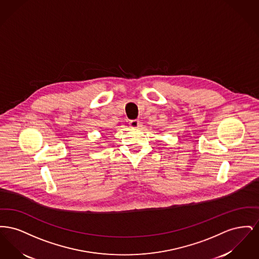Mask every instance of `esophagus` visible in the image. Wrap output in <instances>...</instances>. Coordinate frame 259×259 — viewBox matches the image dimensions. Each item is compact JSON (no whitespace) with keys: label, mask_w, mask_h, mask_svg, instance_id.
Wrapping results in <instances>:
<instances>
[{"label":"esophagus","mask_w":259,"mask_h":259,"mask_svg":"<svg viewBox=\"0 0 259 259\" xmlns=\"http://www.w3.org/2000/svg\"><path fill=\"white\" fill-rule=\"evenodd\" d=\"M129 125H130V127H131L132 129H138V128L141 126L139 120H131V121L129 122Z\"/></svg>","instance_id":"34e87169"}]
</instances>
